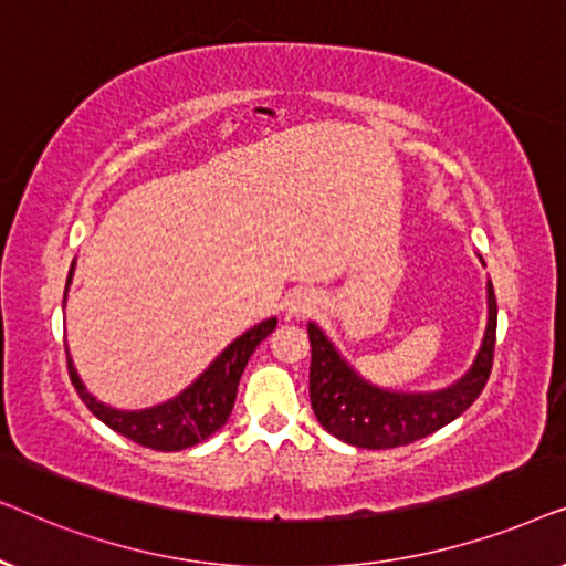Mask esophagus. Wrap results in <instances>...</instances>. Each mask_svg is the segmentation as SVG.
<instances>
[{
    "mask_svg": "<svg viewBox=\"0 0 566 566\" xmlns=\"http://www.w3.org/2000/svg\"><path fill=\"white\" fill-rule=\"evenodd\" d=\"M316 304H319V298H316L314 291H293L289 293V298H285V312H289L293 319H304V316L316 312Z\"/></svg>",
    "mask_w": 566,
    "mask_h": 566,
    "instance_id": "34e87169",
    "label": "esophagus"
}]
</instances>
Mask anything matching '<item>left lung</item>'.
Here are the masks:
<instances>
[{"label": "left lung", "instance_id": "obj_1", "mask_svg": "<svg viewBox=\"0 0 566 566\" xmlns=\"http://www.w3.org/2000/svg\"><path fill=\"white\" fill-rule=\"evenodd\" d=\"M494 335H497V301L492 283H486V329L471 368L459 381L440 391L405 394L368 384L337 353L329 337L314 322H308V343H312L308 397L316 420L343 443L368 451L415 443L453 422L474 405L490 378Z\"/></svg>", "mask_w": 566, "mask_h": 566}]
</instances>
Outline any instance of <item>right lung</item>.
<instances>
[{"label": "right lung", "mask_w": 566, "mask_h": 566, "mask_svg": "<svg viewBox=\"0 0 566 566\" xmlns=\"http://www.w3.org/2000/svg\"><path fill=\"white\" fill-rule=\"evenodd\" d=\"M74 265L69 270V283H72ZM66 304V293H64ZM277 319L260 322L258 327L247 329L242 337H237L188 389L177 394L175 399L165 401V405L149 407V409H136V412H123V409H113L97 401L92 394L84 389L80 374H76L72 358L66 350L69 363V376L80 399L87 405L92 415L99 422H105L107 428L120 432L134 443L144 448H154V451H182V448L203 443L206 438H211L216 430L223 428L229 420L231 409H234L237 399V386L242 378L247 360L258 350V345L265 339L270 332L275 329Z\"/></svg>", "instance_id": "add662e5"}]
</instances>
